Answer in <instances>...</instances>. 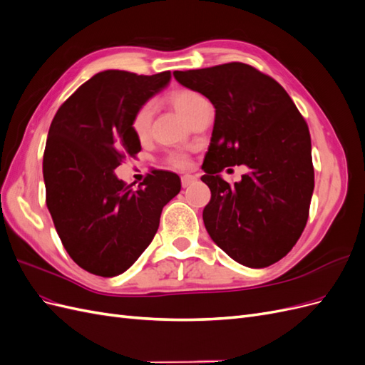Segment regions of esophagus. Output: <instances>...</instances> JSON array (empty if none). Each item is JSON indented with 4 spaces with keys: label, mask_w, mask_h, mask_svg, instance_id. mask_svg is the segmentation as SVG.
Wrapping results in <instances>:
<instances>
[{
    "label": "esophagus",
    "mask_w": 365,
    "mask_h": 365,
    "mask_svg": "<svg viewBox=\"0 0 365 365\" xmlns=\"http://www.w3.org/2000/svg\"><path fill=\"white\" fill-rule=\"evenodd\" d=\"M196 181V176H193V175H182L181 176V184H182V187L185 189V187H189L192 182H195Z\"/></svg>",
    "instance_id": "34e87169"
}]
</instances>
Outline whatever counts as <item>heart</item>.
Listing matches in <instances>:
<instances>
[{
    "mask_svg": "<svg viewBox=\"0 0 365 365\" xmlns=\"http://www.w3.org/2000/svg\"><path fill=\"white\" fill-rule=\"evenodd\" d=\"M170 102L173 106L178 109L181 115L189 121L200 109L205 105H208L207 98L201 96L200 93L192 91V90H178L170 94ZM152 103H143L132 117V130L138 140H145L149 135L150 129V121H152ZM190 158L184 152H170L168 157H165V164L170 165L175 169H185L189 165Z\"/></svg>",
    "mask_w": 365,
    "mask_h": 365,
    "instance_id": "obj_1",
    "label": "heart"
}]
</instances>
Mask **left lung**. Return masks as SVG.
<instances>
[{
	"mask_svg": "<svg viewBox=\"0 0 365 365\" xmlns=\"http://www.w3.org/2000/svg\"><path fill=\"white\" fill-rule=\"evenodd\" d=\"M173 76L216 109L201 178L212 192L202 213L210 237L240 264L269 267L292 250L309 216L314 165L303 115L279 82L247 63ZM240 163L250 169L242 182L220 178Z\"/></svg>",
	"mask_w": 365,
	"mask_h": 365,
	"instance_id": "1",
	"label": "left lung"
}]
</instances>
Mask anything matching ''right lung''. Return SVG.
Returning <instances> with one entry per match:
<instances>
[{
    "label": "right lung",
    "instance_id": "right-lung-1",
    "mask_svg": "<svg viewBox=\"0 0 365 365\" xmlns=\"http://www.w3.org/2000/svg\"><path fill=\"white\" fill-rule=\"evenodd\" d=\"M170 77L97 73L51 121L42 161L46 202L63 248L88 272L114 277L130 268L155 236L163 207L181 190L172 172H152L137 190L114 173L141 150L132 117Z\"/></svg>",
    "mask_w": 365,
    "mask_h": 365
}]
</instances>
